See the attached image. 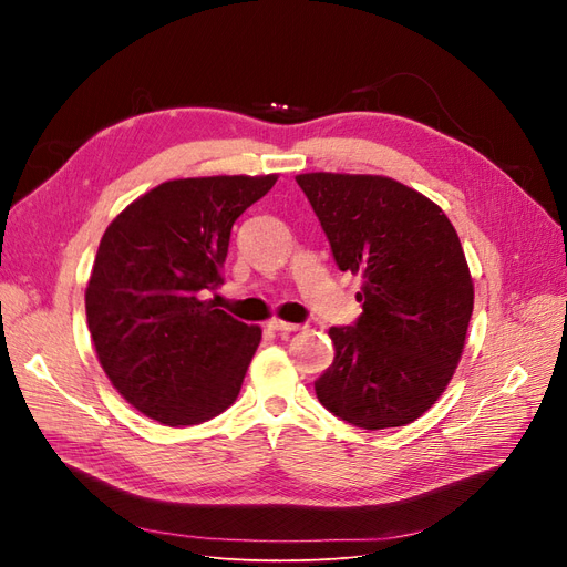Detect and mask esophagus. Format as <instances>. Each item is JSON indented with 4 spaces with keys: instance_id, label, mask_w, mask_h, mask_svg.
I'll list each match as a JSON object with an SVG mask.
<instances>
[{
    "instance_id": "34e87169",
    "label": "esophagus",
    "mask_w": 567,
    "mask_h": 567,
    "mask_svg": "<svg viewBox=\"0 0 567 567\" xmlns=\"http://www.w3.org/2000/svg\"><path fill=\"white\" fill-rule=\"evenodd\" d=\"M267 326H269L271 331L284 333V336H288V333H296V331H300V329H302V323H288V321H281V319H271Z\"/></svg>"
}]
</instances>
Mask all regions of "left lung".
Instances as JSON below:
<instances>
[{
    "label": "left lung",
    "mask_w": 567,
    "mask_h": 567,
    "mask_svg": "<svg viewBox=\"0 0 567 567\" xmlns=\"http://www.w3.org/2000/svg\"><path fill=\"white\" fill-rule=\"evenodd\" d=\"M340 271L362 277V315L331 326L315 381L333 416L364 431L416 421L452 381L473 315L458 236L433 200L388 177L298 175Z\"/></svg>",
    "instance_id": "left-lung-1"
}]
</instances>
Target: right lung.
Segmentation results:
<instances>
[{"instance_id": "right-lung-1", "label": "right lung", "mask_w": 567, "mask_h": 567, "mask_svg": "<svg viewBox=\"0 0 567 567\" xmlns=\"http://www.w3.org/2000/svg\"><path fill=\"white\" fill-rule=\"evenodd\" d=\"M277 182H165L120 213L101 238L84 305L111 383L165 425L221 414L241 390L260 326L208 300L225 284L234 221Z\"/></svg>"}]
</instances>
